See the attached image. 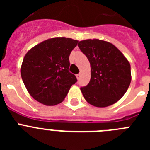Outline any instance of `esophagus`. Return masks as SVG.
I'll list each match as a JSON object with an SVG mask.
<instances>
[{"label": "esophagus", "mask_w": 150, "mask_h": 150, "mask_svg": "<svg viewBox=\"0 0 150 150\" xmlns=\"http://www.w3.org/2000/svg\"><path fill=\"white\" fill-rule=\"evenodd\" d=\"M76 78H77V79H79V78L81 77V74H76Z\"/></svg>", "instance_id": "34e87169"}]
</instances>
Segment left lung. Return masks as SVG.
<instances>
[{"label": "left lung", "instance_id": "8db88e82", "mask_svg": "<svg viewBox=\"0 0 150 150\" xmlns=\"http://www.w3.org/2000/svg\"><path fill=\"white\" fill-rule=\"evenodd\" d=\"M78 46L91 64V79L81 87L91 105L105 107L115 104L128 90L132 80L131 66L114 45L100 40L79 41Z\"/></svg>", "mask_w": 150, "mask_h": 150}]
</instances>
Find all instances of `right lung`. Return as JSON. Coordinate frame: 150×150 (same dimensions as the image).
<instances>
[{
	"instance_id": "add662e5",
	"label": "right lung",
	"mask_w": 150,
	"mask_h": 150,
	"mask_svg": "<svg viewBox=\"0 0 150 150\" xmlns=\"http://www.w3.org/2000/svg\"><path fill=\"white\" fill-rule=\"evenodd\" d=\"M77 43L71 38H55L28 52L22 62L21 76L36 100L47 106L56 105L77 82L76 76L69 71V56Z\"/></svg>"
}]
</instances>
